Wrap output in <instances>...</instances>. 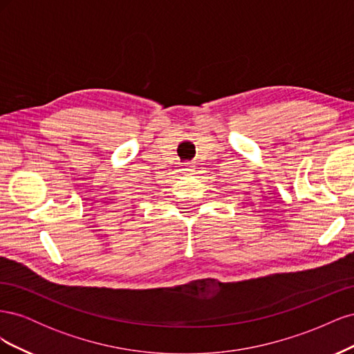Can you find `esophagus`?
<instances>
[{
	"mask_svg": "<svg viewBox=\"0 0 354 354\" xmlns=\"http://www.w3.org/2000/svg\"><path fill=\"white\" fill-rule=\"evenodd\" d=\"M181 171H183V174H186V176H190L192 173H194V167H192L190 164H185L183 167H181Z\"/></svg>",
	"mask_w": 354,
	"mask_h": 354,
	"instance_id": "esophagus-1",
	"label": "esophagus"
}]
</instances>
